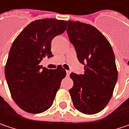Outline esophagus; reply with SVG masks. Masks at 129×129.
Masks as SVG:
<instances>
[{
    "mask_svg": "<svg viewBox=\"0 0 129 129\" xmlns=\"http://www.w3.org/2000/svg\"><path fill=\"white\" fill-rule=\"evenodd\" d=\"M70 71L69 70H66V75H67V76H69V75H70Z\"/></svg>",
    "mask_w": 129,
    "mask_h": 129,
    "instance_id": "esophagus-1",
    "label": "esophagus"
}]
</instances>
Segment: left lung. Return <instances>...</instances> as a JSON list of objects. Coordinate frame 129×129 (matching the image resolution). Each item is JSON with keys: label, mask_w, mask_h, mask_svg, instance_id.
<instances>
[{"label": "left lung", "mask_w": 129, "mask_h": 129, "mask_svg": "<svg viewBox=\"0 0 129 129\" xmlns=\"http://www.w3.org/2000/svg\"><path fill=\"white\" fill-rule=\"evenodd\" d=\"M67 34L78 60L84 65L83 75L70 74L74 84L69 90L74 107L85 114L102 111L112 97L118 72L110 42L95 27L68 21Z\"/></svg>", "instance_id": "8db88e82"}]
</instances>
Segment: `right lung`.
<instances>
[{"label": "right lung", "mask_w": 129, "mask_h": 129, "mask_svg": "<svg viewBox=\"0 0 129 129\" xmlns=\"http://www.w3.org/2000/svg\"><path fill=\"white\" fill-rule=\"evenodd\" d=\"M66 26L64 20H36L13 42L5 66V76L13 100L26 112L39 114L48 110L66 75L61 66L57 69H48L39 65L44 57L53 56L51 40L63 34Z\"/></svg>", "instance_id": "1"}]
</instances>
